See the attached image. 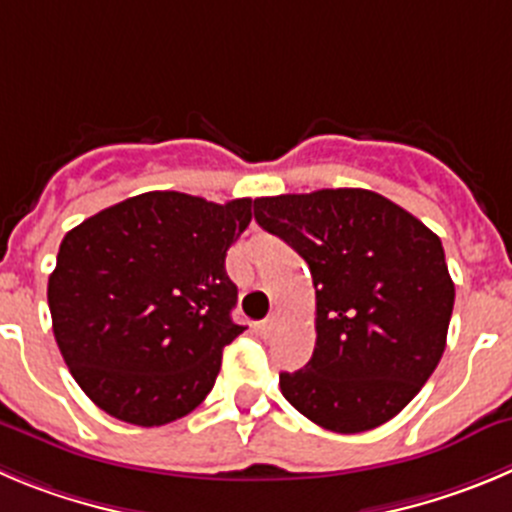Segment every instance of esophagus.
<instances>
[{"mask_svg": "<svg viewBox=\"0 0 512 512\" xmlns=\"http://www.w3.org/2000/svg\"><path fill=\"white\" fill-rule=\"evenodd\" d=\"M278 328V313H272L270 318H265V321L257 326V331H260V336H272V331Z\"/></svg>", "mask_w": 512, "mask_h": 512, "instance_id": "esophagus-1", "label": "esophagus"}]
</instances>
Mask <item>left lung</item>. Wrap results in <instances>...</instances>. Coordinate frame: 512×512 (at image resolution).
<instances>
[{
  "instance_id": "obj_1",
  "label": "left lung",
  "mask_w": 512,
  "mask_h": 512,
  "mask_svg": "<svg viewBox=\"0 0 512 512\" xmlns=\"http://www.w3.org/2000/svg\"><path fill=\"white\" fill-rule=\"evenodd\" d=\"M255 219L288 242L315 285V348L280 391L303 417L338 434L394 419L447 346L455 283L442 242L369 189L255 199Z\"/></svg>"
}]
</instances>
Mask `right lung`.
<instances>
[{"instance_id": "right-lung-1", "label": "right lung", "mask_w": 512, "mask_h": 512, "mask_svg": "<svg viewBox=\"0 0 512 512\" xmlns=\"http://www.w3.org/2000/svg\"><path fill=\"white\" fill-rule=\"evenodd\" d=\"M250 219L252 199L146 191L65 234L47 283L52 333L95 407L161 427L207 399L222 348L245 331L224 257Z\"/></svg>"}]
</instances>
